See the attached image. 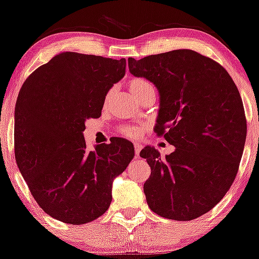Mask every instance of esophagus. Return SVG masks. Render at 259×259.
Instances as JSON below:
<instances>
[{
  "label": "esophagus",
  "instance_id": "1",
  "mask_svg": "<svg viewBox=\"0 0 259 259\" xmlns=\"http://www.w3.org/2000/svg\"><path fill=\"white\" fill-rule=\"evenodd\" d=\"M134 147H135V154H136V157H139L140 152H141L142 145L139 144V142H134Z\"/></svg>",
  "mask_w": 259,
  "mask_h": 259
}]
</instances>
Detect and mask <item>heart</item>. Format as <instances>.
<instances>
[{
    "mask_svg": "<svg viewBox=\"0 0 259 259\" xmlns=\"http://www.w3.org/2000/svg\"><path fill=\"white\" fill-rule=\"evenodd\" d=\"M127 88H129L130 92H132L133 96H136L139 95L140 92H142L144 90H146L148 88H152V85L150 82L146 81V80L141 79V78H136V79H132L129 82H127ZM111 92L107 95V99L109 97ZM145 132V126L144 125H125L121 127V133L123 135H125L126 138L130 139H138Z\"/></svg>",
    "mask_w": 259,
    "mask_h": 259,
    "instance_id": "1",
    "label": "heart"
}]
</instances>
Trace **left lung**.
I'll return each instance as SVG.
<instances>
[{
	"label": "left lung",
	"instance_id": "obj_1",
	"mask_svg": "<svg viewBox=\"0 0 259 259\" xmlns=\"http://www.w3.org/2000/svg\"><path fill=\"white\" fill-rule=\"evenodd\" d=\"M127 63L134 76L158 90L154 132L175 147L164 159L154 147L140 152L151 167L147 204L163 218H198L221 202L237 174L247 133L239 90L221 64L192 50Z\"/></svg>",
	"mask_w": 259,
	"mask_h": 259
}]
</instances>
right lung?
I'll use <instances>...</instances> for the list:
<instances>
[{
	"label": "right lung",
	"mask_w": 259,
	"mask_h": 259,
	"mask_svg": "<svg viewBox=\"0 0 259 259\" xmlns=\"http://www.w3.org/2000/svg\"><path fill=\"white\" fill-rule=\"evenodd\" d=\"M125 58L62 52L29 75L14 111L18 168L45 212L68 224L97 219L112 202L113 180L134 158L117 138L86 150L85 121L99 118Z\"/></svg>",
	"instance_id": "add662e5"
}]
</instances>
